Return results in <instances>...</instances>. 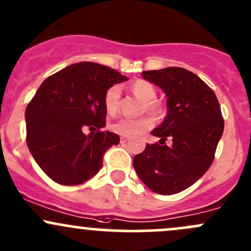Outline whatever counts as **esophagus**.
I'll use <instances>...</instances> for the list:
<instances>
[{
	"instance_id": "1",
	"label": "esophagus",
	"mask_w": 251,
	"mask_h": 251,
	"mask_svg": "<svg viewBox=\"0 0 251 251\" xmlns=\"http://www.w3.org/2000/svg\"><path fill=\"white\" fill-rule=\"evenodd\" d=\"M121 142H122V144H126V142H128V139H126V137H125V136H122V137H121Z\"/></svg>"
}]
</instances>
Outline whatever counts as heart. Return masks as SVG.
Returning a JSON list of instances; mask_svg holds the SVG:
<instances>
[{"label": "heart", "instance_id": "b5f03b06", "mask_svg": "<svg viewBox=\"0 0 251 251\" xmlns=\"http://www.w3.org/2000/svg\"><path fill=\"white\" fill-rule=\"evenodd\" d=\"M131 92L139 100L144 103V111L153 116L161 114V106L155 101L157 91L154 86L145 80H137L131 85ZM121 87L118 85L111 86L106 91L104 97V106L107 114L114 115L120 106ZM153 126V120L151 117L137 118V120H129V118H118L110 125V129L116 134L125 137H136Z\"/></svg>", "mask_w": 251, "mask_h": 251}]
</instances>
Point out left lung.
<instances>
[{
    "instance_id": "8db88e82",
    "label": "left lung",
    "mask_w": 251,
    "mask_h": 251,
    "mask_svg": "<svg viewBox=\"0 0 251 251\" xmlns=\"http://www.w3.org/2000/svg\"><path fill=\"white\" fill-rule=\"evenodd\" d=\"M141 75L165 93L168 114L151 131L160 144H147L134 157V169L151 190L172 195L198 182L211 166L224 131L222 110L215 93L187 69L169 67ZM168 137L171 147L161 144Z\"/></svg>"
}]
</instances>
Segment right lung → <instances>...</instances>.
Segmentation results:
<instances>
[{"label":"right lung","mask_w":251,"mask_h":251,"mask_svg":"<svg viewBox=\"0 0 251 251\" xmlns=\"http://www.w3.org/2000/svg\"><path fill=\"white\" fill-rule=\"evenodd\" d=\"M128 77L93 62L66 67L44 80L26 107V141L39 168L62 185H77L103 166L104 152L120 136L105 126L104 97ZM83 126L97 129L83 134Z\"/></svg>","instance_id":"obj_1"}]
</instances>
